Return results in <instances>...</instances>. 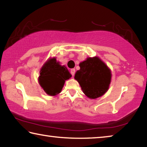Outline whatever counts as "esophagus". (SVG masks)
<instances>
[{
  "instance_id": "34e87169",
  "label": "esophagus",
  "mask_w": 147,
  "mask_h": 147,
  "mask_svg": "<svg viewBox=\"0 0 147 147\" xmlns=\"http://www.w3.org/2000/svg\"><path fill=\"white\" fill-rule=\"evenodd\" d=\"M71 73L72 74V75L73 76H74V74H75V69H72L71 70Z\"/></svg>"
}]
</instances>
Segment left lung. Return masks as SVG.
I'll use <instances>...</instances> for the list:
<instances>
[{"label":"left lung","instance_id":"1","mask_svg":"<svg viewBox=\"0 0 147 147\" xmlns=\"http://www.w3.org/2000/svg\"><path fill=\"white\" fill-rule=\"evenodd\" d=\"M74 79L78 81L84 93L90 99L104 95L109 88L111 72L107 65L97 56L89 57L80 63Z\"/></svg>","mask_w":147,"mask_h":147}]
</instances>
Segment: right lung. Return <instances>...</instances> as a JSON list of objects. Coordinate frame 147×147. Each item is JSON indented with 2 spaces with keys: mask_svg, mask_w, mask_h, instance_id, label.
Instances as JSON below:
<instances>
[{
  "mask_svg": "<svg viewBox=\"0 0 147 147\" xmlns=\"http://www.w3.org/2000/svg\"><path fill=\"white\" fill-rule=\"evenodd\" d=\"M60 64L55 57L49 58L39 71V85L50 96H56L61 93L65 82L72 76L67 68Z\"/></svg>",
  "mask_w": 147,
  "mask_h": 147,
  "instance_id": "right-lung-1",
  "label": "right lung"
}]
</instances>
